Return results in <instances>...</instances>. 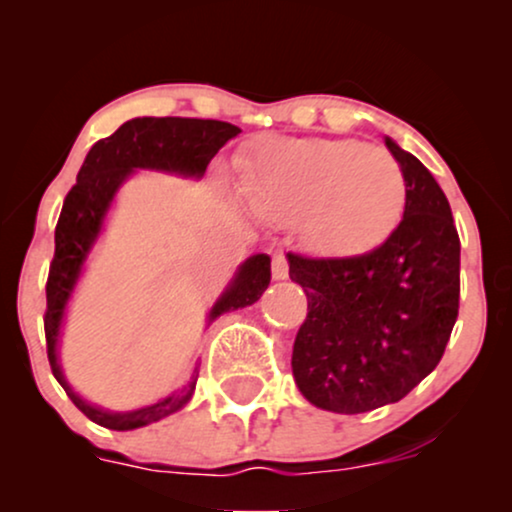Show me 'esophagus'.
I'll return each instance as SVG.
<instances>
[{"instance_id":"34e87169","label":"esophagus","mask_w":512,"mask_h":512,"mask_svg":"<svg viewBox=\"0 0 512 512\" xmlns=\"http://www.w3.org/2000/svg\"><path fill=\"white\" fill-rule=\"evenodd\" d=\"M272 276L274 279H286L289 276V260L284 252H274L272 255Z\"/></svg>"}]
</instances>
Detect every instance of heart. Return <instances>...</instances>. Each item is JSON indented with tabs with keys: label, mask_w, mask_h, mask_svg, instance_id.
Masks as SVG:
<instances>
[{
	"label": "heart",
	"mask_w": 512,
	"mask_h": 512,
	"mask_svg": "<svg viewBox=\"0 0 512 512\" xmlns=\"http://www.w3.org/2000/svg\"><path fill=\"white\" fill-rule=\"evenodd\" d=\"M240 190L274 221L301 219L320 252L373 248L402 219L407 180L395 156L351 139H274L240 163Z\"/></svg>",
	"instance_id": "obj_1"
}]
</instances>
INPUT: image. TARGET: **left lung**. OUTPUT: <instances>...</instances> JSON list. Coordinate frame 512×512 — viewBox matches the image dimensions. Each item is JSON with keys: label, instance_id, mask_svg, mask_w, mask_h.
<instances>
[{"label": "left lung", "instance_id": "left-lung-1", "mask_svg": "<svg viewBox=\"0 0 512 512\" xmlns=\"http://www.w3.org/2000/svg\"><path fill=\"white\" fill-rule=\"evenodd\" d=\"M407 204L378 248L351 257L289 252L308 296L293 378L315 407L363 414L407 397L438 366L460 310V236L448 197L424 163L392 139Z\"/></svg>", "mask_w": 512, "mask_h": 512}]
</instances>
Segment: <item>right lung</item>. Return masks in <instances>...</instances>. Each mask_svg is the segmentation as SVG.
<instances>
[{"label": "right lung", "mask_w": 512, "mask_h": 512, "mask_svg": "<svg viewBox=\"0 0 512 512\" xmlns=\"http://www.w3.org/2000/svg\"><path fill=\"white\" fill-rule=\"evenodd\" d=\"M240 129L231 122L197 120V117H137L122 125L110 137L91 146L84 166L72 190L67 192L62 204V214L55 228V257L50 262L48 308H45V342H48V361L52 375L64 387L69 399L81 409L93 424L110 428V431H132V428L154 424L163 416L173 414L190 402L197 385V370L192 373L178 395L151 404V407L127 411V414H110L86 404L64 380L57 366V334H60L62 313L79 279L93 240H96L105 211L113 202L117 187L132 173V168H156L182 175H204L209 161L219 154L228 139L238 137ZM272 279V262L267 255H255L240 267L236 281L211 308L209 320H216L228 310L245 308L262 296Z\"/></svg>", "instance_id": "obj_1"}]
</instances>
